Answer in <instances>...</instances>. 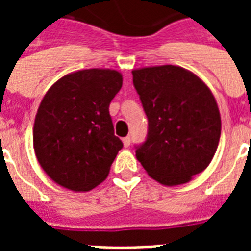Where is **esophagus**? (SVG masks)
Instances as JSON below:
<instances>
[{"label": "esophagus", "instance_id": "1", "mask_svg": "<svg viewBox=\"0 0 251 251\" xmlns=\"http://www.w3.org/2000/svg\"><path fill=\"white\" fill-rule=\"evenodd\" d=\"M122 143H124V146H125V147H129L130 143H131V138L125 137L124 139H122Z\"/></svg>", "mask_w": 251, "mask_h": 251}]
</instances>
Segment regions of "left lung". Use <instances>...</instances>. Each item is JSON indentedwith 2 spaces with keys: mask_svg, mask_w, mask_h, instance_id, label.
Segmentation results:
<instances>
[{
  "mask_svg": "<svg viewBox=\"0 0 251 251\" xmlns=\"http://www.w3.org/2000/svg\"><path fill=\"white\" fill-rule=\"evenodd\" d=\"M133 83L149 118V135L135 156L161 185L189 182L210 165L222 118L207 84L175 65L133 70Z\"/></svg>",
  "mask_w": 251,
  "mask_h": 251,
  "instance_id": "8db88e82",
  "label": "left lung"
}]
</instances>
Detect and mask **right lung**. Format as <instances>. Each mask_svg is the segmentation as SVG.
I'll return each mask as SVG.
<instances>
[{"instance_id":"obj_1","label":"right lung","mask_w":251,"mask_h":251,"mask_svg":"<svg viewBox=\"0 0 251 251\" xmlns=\"http://www.w3.org/2000/svg\"><path fill=\"white\" fill-rule=\"evenodd\" d=\"M122 87L121 73L86 69L53 84L33 124V150L52 181L72 191H90L108 177L122 149L109 104Z\"/></svg>"}]
</instances>
